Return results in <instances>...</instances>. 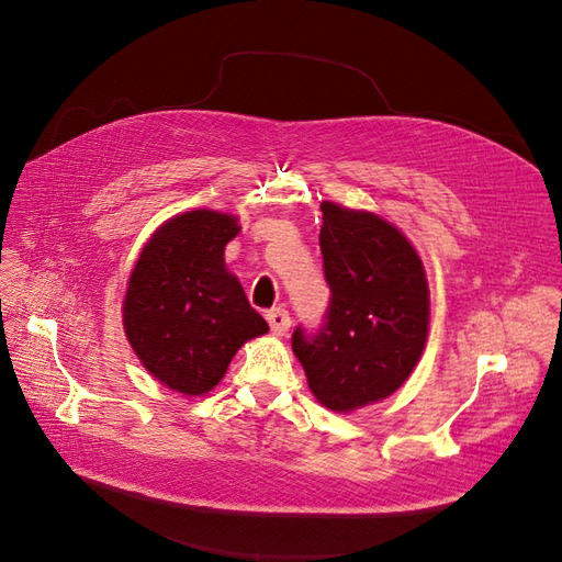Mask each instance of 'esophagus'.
<instances>
[{"instance_id":"obj_1","label":"esophagus","mask_w":562,"mask_h":562,"mask_svg":"<svg viewBox=\"0 0 562 562\" xmlns=\"http://www.w3.org/2000/svg\"><path fill=\"white\" fill-rule=\"evenodd\" d=\"M267 323L274 335H285L288 328H291V316H288V312L283 307H274L267 312Z\"/></svg>"}]
</instances>
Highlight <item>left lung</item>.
I'll return each mask as SVG.
<instances>
[{"mask_svg":"<svg viewBox=\"0 0 562 562\" xmlns=\"http://www.w3.org/2000/svg\"><path fill=\"white\" fill-rule=\"evenodd\" d=\"M318 244L330 285L316 335L293 351L312 394L335 413L382 401L411 378L429 333V283L417 250L375 213L321 203Z\"/></svg>","mask_w":562,"mask_h":562,"instance_id":"left-lung-1","label":"left lung"}]
</instances>
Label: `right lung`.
<instances>
[{
  "label": "right lung",
  "mask_w": 562,
  "mask_h": 562,
  "mask_svg": "<svg viewBox=\"0 0 562 562\" xmlns=\"http://www.w3.org/2000/svg\"><path fill=\"white\" fill-rule=\"evenodd\" d=\"M239 229L234 215L187 211L149 236L131 271L122 307L128 345L178 394H206L239 347L269 330L225 267Z\"/></svg>",
  "instance_id": "right-lung-1"
}]
</instances>
